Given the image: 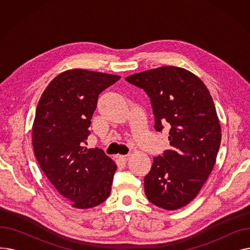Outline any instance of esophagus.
Returning <instances> with one entry per match:
<instances>
[{
    "label": "esophagus",
    "mask_w": 250,
    "mask_h": 250,
    "mask_svg": "<svg viewBox=\"0 0 250 250\" xmlns=\"http://www.w3.org/2000/svg\"><path fill=\"white\" fill-rule=\"evenodd\" d=\"M129 156L130 155H120V156H118V158H120V160L125 162V161H127L129 159Z\"/></svg>",
    "instance_id": "1"
}]
</instances>
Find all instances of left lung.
Listing matches in <instances>:
<instances>
[{"mask_svg":"<svg viewBox=\"0 0 250 250\" xmlns=\"http://www.w3.org/2000/svg\"><path fill=\"white\" fill-rule=\"evenodd\" d=\"M125 80L151 98L155 129L170 127L172 149L154 157L144 178L145 193L157 207L178 209L198 195L216 163L222 133L213 98L199 77L174 65L137 73Z\"/></svg>","mask_w":250,"mask_h":250,"instance_id":"8db88e82","label":"left lung"}]
</instances>
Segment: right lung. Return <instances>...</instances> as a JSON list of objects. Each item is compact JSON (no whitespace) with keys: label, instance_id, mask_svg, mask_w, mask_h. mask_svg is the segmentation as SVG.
Wrapping results in <instances>:
<instances>
[{"label":"right lung","instance_id":"right-lung-1","mask_svg":"<svg viewBox=\"0 0 250 250\" xmlns=\"http://www.w3.org/2000/svg\"><path fill=\"white\" fill-rule=\"evenodd\" d=\"M121 76L72 69L59 74L39 99L32 125L37 162L56 189L76 208L106 200L117 168L98 148L84 147L101 92Z\"/></svg>","mask_w":250,"mask_h":250}]
</instances>
